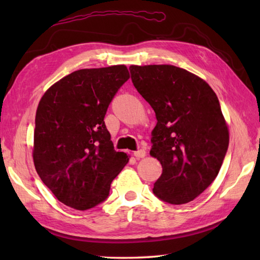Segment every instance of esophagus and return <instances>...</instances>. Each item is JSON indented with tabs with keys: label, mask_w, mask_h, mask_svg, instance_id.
<instances>
[{
	"label": "esophagus",
	"mask_w": 260,
	"mask_h": 260,
	"mask_svg": "<svg viewBox=\"0 0 260 260\" xmlns=\"http://www.w3.org/2000/svg\"><path fill=\"white\" fill-rule=\"evenodd\" d=\"M134 155L137 157V158H141V157H144L146 155V151L144 150V148H141V150H137L134 152Z\"/></svg>",
	"instance_id": "34e87169"
}]
</instances>
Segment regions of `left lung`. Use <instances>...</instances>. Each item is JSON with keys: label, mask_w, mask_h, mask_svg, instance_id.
Here are the masks:
<instances>
[{"label": "left lung", "mask_w": 260, "mask_h": 260, "mask_svg": "<svg viewBox=\"0 0 260 260\" xmlns=\"http://www.w3.org/2000/svg\"><path fill=\"white\" fill-rule=\"evenodd\" d=\"M129 70L157 119L150 154L163 171L154 194L170 204L194 200L217 178L228 150L219 99L206 81L175 66H131Z\"/></svg>", "instance_id": "8db88e82"}]
</instances>
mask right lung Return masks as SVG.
I'll use <instances>...</instances> for the list:
<instances>
[{"instance_id": "right-lung-1", "label": "right lung", "mask_w": 260, "mask_h": 260, "mask_svg": "<svg viewBox=\"0 0 260 260\" xmlns=\"http://www.w3.org/2000/svg\"><path fill=\"white\" fill-rule=\"evenodd\" d=\"M128 78L124 64L77 70L49 88L39 103L33 161L43 183L66 206L88 210L104 202L128 162L124 152L114 150L104 121Z\"/></svg>"}]
</instances>
